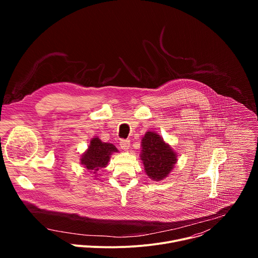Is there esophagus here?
<instances>
[{"label":"esophagus","mask_w":258,"mask_h":258,"mask_svg":"<svg viewBox=\"0 0 258 258\" xmlns=\"http://www.w3.org/2000/svg\"><path fill=\"white\" fill-rule=\"evenodd\" d=\"M119 145H120V148L122 150H127L130 148V141L128 140H120Z\"/></svg>","instance_id":"1"}]
</instances>
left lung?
Masks as SVG:
<instances>
[{"mask_svg": "<svg viewBox=\"0 0 258 258\" xmlns=\"http://www.w3.org/2000/svg\"><path fill=\"white\" fill-rule=\"evenodd\" d=\"M141 159L147 175L154 180L166 177L177 160L175 152L153 132H147L142 139Z\"/></svg>", "mask_w": 258, "mask_h": 258, "instance_id": "obj_1", "label": "left lung"}]
</instances>
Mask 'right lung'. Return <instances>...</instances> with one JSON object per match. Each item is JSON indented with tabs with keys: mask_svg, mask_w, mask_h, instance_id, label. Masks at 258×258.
<instances>
[{
	"mask_svg": "<svg viewBox=\"0 0 258 258\" xmlns=\"http://www.w3.org/2000/svg\"><path fill=\"white\" fill-rule=\"evenodd\" d=\"M113 152H117L115 146L110 143H103L99 138H94L81 161L90 172L97 173L99 169L107 165L110 155Z\"/></svg>",
	"mask_w": 258,
	"mask_h": 258,
	"instance_id": "add662e5",
	"label": "right lung"
}]
</instances>
